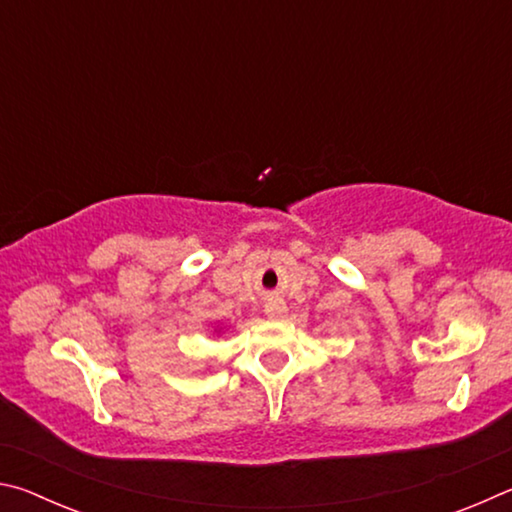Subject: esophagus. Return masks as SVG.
Listing matches in <instances>:
<instances>
[{"label":"esophagus","instance_id":"34e87169","mask_svg":"<svg viewBox=\"0 0 512 512\" xmlns=\"http://www.w3.org/2000/svg\"><path fill=\"white\" fill-rule=\"evenodd\" d=\"M264 311L268 318H282L284 314H287V305H284L282 300H268Z\"/></svg>","mask_w":512,"mask_h":512}]
</instances>
